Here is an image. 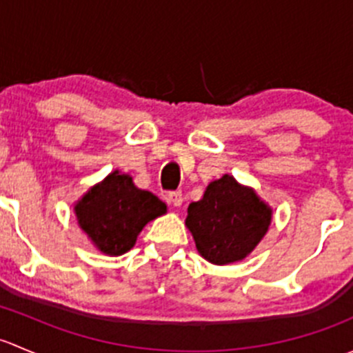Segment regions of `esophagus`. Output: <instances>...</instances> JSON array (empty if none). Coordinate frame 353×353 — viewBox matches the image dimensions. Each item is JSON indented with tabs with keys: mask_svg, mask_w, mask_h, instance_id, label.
Segmentation results:
<instances>
[{
	"mask_svg": "<svg viewBox=\"0 0 353 353\" xmlns=\"http://www.w3.org/2000/svg\"><path fill=\"white\" fill-rule=\"evenodd\" d=\"M167 198H169L170 205H174V206L183 205V193H181V191H170L169 196Z\"/></svg>",
	"mask_w": 353,
	"mask_h": 353,
	"instance_id": "esophagus-1",
	"label": "esophagus"
}]
</instances>
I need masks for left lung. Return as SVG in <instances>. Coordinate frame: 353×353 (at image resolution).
Wrapping results in <instances>:
<instances>
[{
  "label": "left lung",
  "instance_id": "obj_1",
  "mask_svg": "<svg viewBox=\"0 0 353 353\" xmlns=\"http://www.w3.org/2000/svg\"><path fill=\"white\" fill-rule=\"evenodd\" d=\"M272 210L232 176L208 184L199 201L188 206L186 225L199 254L213 265L241 261L266 234Z\"/></svg>",
  "mask_w": 353,
  "mask_h": 353
}]
</instances>
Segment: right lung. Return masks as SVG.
<instances>
[{
  "mask_svg": "<svg viewBox=\"0 0 353 353\" xmlns=\"http://www.w3.org/2000/svg\"><path fill=\"white\" fill-rule=\"evenodd\" d=\"M165 203L150 191L138 190L126 174H109L74 206L78 223L102 252L130 251L150 220L163 215Z\"/></svg>",
  "mask_w": 353,
  "mask_h": 353,
  "instance_id": "add662e5",
  "label": "right lung"
}]
</instances>
